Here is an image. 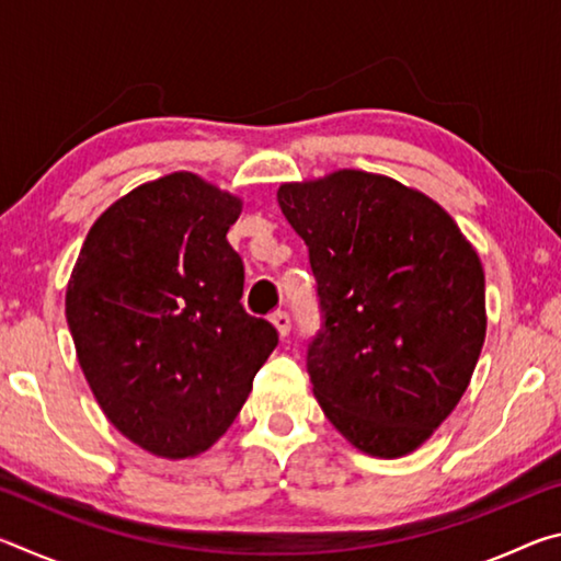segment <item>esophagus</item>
I'll return each mask as SVG.
<instances>
[{
  "instance_id": "34e87169",
  "label": "esophagus",
  "mask_w": 561,
  "mask_h": 561,
  "mask_svg": "<svg viewBox=\"0 0 561 561\" xmlns=\"http://www.w3.org/2000/svg\"><path fill=\"white\" fill-rule=\"evenodd\" d=\"M270 321L274 324V329H277V334H279L282 339H284V336H289V331H291V319H289L287 311H274Z\"/></svg>"
}]
</instances>
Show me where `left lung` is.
Returning <instances> with one entry per match:
<instances>
[{"label": "left lung", "instance_id": "obj_1", "mask_svg": "<svg viewBox=\"0 0 561 561\" xmlns=\"http://www.w3.org/2000/svg\"><path fill=\"white\" fill-rule=\"evenodd\" d=\"M309 247L324 329L307 371L331 425L360 453L403 458L431 438L485 344V272L421 190L366 170L282 183Z\"/></svg>", "mask_w": 561, "mask_h": 561}]
</instances>
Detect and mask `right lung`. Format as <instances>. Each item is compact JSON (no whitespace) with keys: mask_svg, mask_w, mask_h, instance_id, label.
I'll return each mask as SVG.
<instances>
[{"mask_svg":"<svg viewBox=\"0 0 561 561\" xmlns=\"http://www.w3.org/2000/svg\"><path fill=\"white\" fill-rule=\"evenodd\" d=\"M242 201L180 170L118 197L66 287L76 358L116 431L168 460L205 453L252 391L277 329L242 309L227 230Z\"/></svg>","mask_w":561,"mask_h":561,"instance_id":"1","label":"right lung"}]
</instances>
